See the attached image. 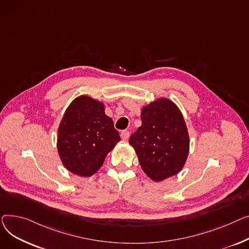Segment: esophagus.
Instances as JSON below:
<instances>
[{
  "mask_svg": "<svg viewBox=\"0 0 249 249\" xmlns=\"http://www.w3.org/2000/svg\"><path fill=\"white\" fill-rule=\"evenodd\" d=\"M121 137L124 141H127V139L129 137V131L128 130H123L121 133Z\"/></svg>",
  "mask_w": 249,
  "mask_h": 249,
  "instance_id": "34e87169",
  "label": "esophagus"
}]
</instances>
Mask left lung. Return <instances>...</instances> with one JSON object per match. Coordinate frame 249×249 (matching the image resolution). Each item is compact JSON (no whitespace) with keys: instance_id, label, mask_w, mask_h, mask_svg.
Masks as SVG:
<instances>
[{"instance_id":"1","label":"left lung","mask_w":249,"mask_h":249,"mask_svg":"<svg viewBox=\"0 0 249 249\" xmlns=\"http://www.w3.org/2000/svg\"><path fill=\"white\" fill-rule=\"evenodd\" d=\"M142 125L129 138V144L147 176L162 182L184 168L190 139L184 116L177 105L160 97L142 107Z\"/></svg>"}]
</instances>
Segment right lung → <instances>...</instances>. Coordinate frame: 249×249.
I'll list each match as a JSON object with an SVG mask.
<instances>
[{
  "instance_id": "add662e5",
  "label": "right lung",
  "mask_w": 249,
  "mask_h": 249,
  "mask_svg": "<svg viewBox=\"0 0 249 249\" xmlns=\"http://www.w3.org/2000/svg\"><path fill=\"white\" fill-rule=\"evenodd\" d=\"M121 141L105 105L87 95L71 101L58 126L57 151L63 166L80 177H90Z\"/></svg>"
}]
</instances>
